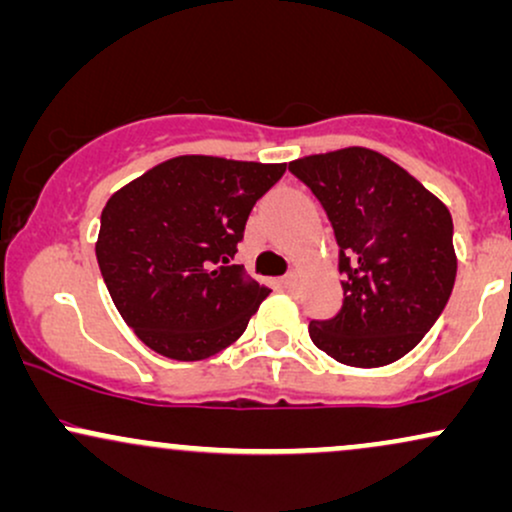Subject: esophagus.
Here are the masks:
<instances>
[{
	"mask_svg": "<svg viewBox=\"0 0 512 512\" xmlns=\"http://www.w3.org/2000/svg\"><path fill=\"white\" fill-rule=\"evenodd\" d=\"M281 284H284V289H289V291H296V289H298V272H291V274H286L284 279H281Z\"/></svg>",
	"mask_w": 512,
	"mask_h": 512,
	"instance_id": "1",
	"label": "esophagus"
}]
</instances>
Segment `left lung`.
I'll use <instances>...</instances> for the list:
<instances>
[{
  "label": "left lung",
  "mask_w": 512,
  "mask_h": 512,
  "mask_svg": "<svg viewBox=\"0 0 512 512\" xmlns=\"http://www.w3.org/2000/svg\"><path fill=\"white\" fill-rule=\"evenodd\" d=\"M289 170L327 211L344 276L342 310L310 322V339L346 366L395 363L436 325L455 286L448 207L363 146L298 158Z\"/></svg>",
  "instance_id": "obj_1"
}]
</instances>
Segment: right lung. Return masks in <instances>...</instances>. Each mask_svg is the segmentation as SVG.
Masks as SVG:
<instances>
[{
    "label": "right lung",
    "instance_id": "1",
    "mask_svg": "<svg viewBox=\"0 0 512 512\" xmlns=\"http://www.w3.org/2000/svg\"><path fill=\"white\" fill-rule=\"evenodd\" d=\"M284 163L178 156L117 190L96 257L122 320L156 354L202 361L233 344L269 296L231 264Z\"/></svg>",
    "mask_w": 512,
    "mask_h": 512
}]
</instances>
